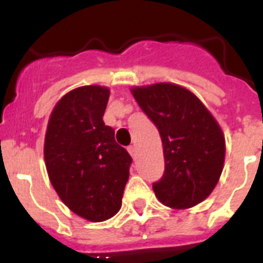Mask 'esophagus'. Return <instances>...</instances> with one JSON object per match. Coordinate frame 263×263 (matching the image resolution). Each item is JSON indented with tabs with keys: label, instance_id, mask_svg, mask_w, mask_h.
Here are the masks:
<instances>
[{
	"label": "esophagus",
	"instance_id": "obj_1",
	"mask_svg": "<svg viewBox=\"0 0 263 263\" xmlns=\"http://www.w3.org/2000/svg\"><path fill=\"white\" fill-rule=\"evenodd\" d=\"M127 152H129V154L133 157V159H136V158H137V147H136V146H134V145L129 146Z\"/></svg>",
	"mask_w": 263,
	"mask_h": 263
}]
</instances>
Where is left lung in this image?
I'll return each instance as SVG.
<instances>
[{
  "instance_id": "1",
  "label": "left lung",
  "mask_w": 263,
  "mask_h": 263,
  "mask_svg": "<svg viewBox=\"0 0 263 263\" xmlns=\"http://www.w3.org/2000/svg\"><path fill=\"white\" fill-rule=\"evenodd\" d=\"M130 92L162 138L164 174L153 184L158 200L173 210L205 200L224 168L225 137L216 118L182 85L157 83Z\"/></svg>"
}]
</instances>
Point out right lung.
I'll return each instance as SVG.
<instances>
[{
	"label": "right lung",
	"mask_w": 263,
	"mask_h": 263,
	"mask_svg": "<svg viewBox=\"0 0 263 263\" xmlns=\"http://www.w3.org/2000/svg\"><path fill=\"white\" fill-rule=\"evenodd\" d=\"M110 90L84 85L69 90L52 109L45 137V163L60 200L88 221L120 211L132 157L103 121Z\"/></svg>",
	"instance_id": "1"
}]
</instances>
